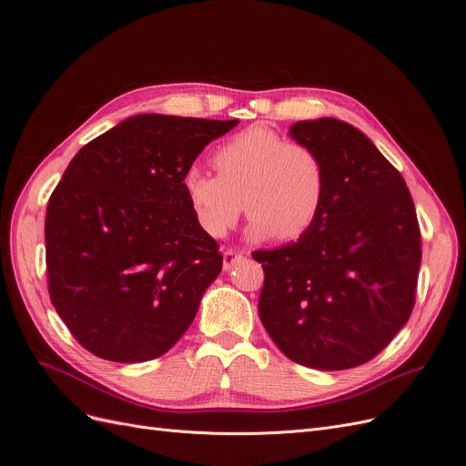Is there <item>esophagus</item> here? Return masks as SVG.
Instances as JSON below:
<instances>
[{"label": "esophagus", "mask_w": 466, "mask_h": 466, "mask_svg": "<svg viewBox=\"0 0 466 466\" xmlns=\"http://www.w3.org/2000/svg\"><path fill=\"white\" fill-rule=\"evenodd\" d=\"M241 257H243V255H241L239 251H236V249H227V251H225V260H223L225 270H230V268H232Z\"/></svg>", "instance_id": "obj_1"}]
</instances>
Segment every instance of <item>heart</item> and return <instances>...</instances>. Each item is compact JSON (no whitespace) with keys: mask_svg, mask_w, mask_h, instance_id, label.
I'll return each mask as SVG.
<instances>
[{"mask_svg":"<svg viewBox=\"0 0 466 466\" xmlns=\"http://www.w3.org/2000/svg\"><path fill=\"white\" fill-rule=\"evenodd\" d=\"M213 166L217 176L190 166L181 179L196 223L211 238L238 223L243 204L251 239H299L323 211L327 167L321 157L264 125L228 137L215 151Z\"/></svg>","mask_w":466,"mask_h":466,"instance_id":"1","label":"heart"}]
</instances>
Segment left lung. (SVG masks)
I'll use <instances>...</instances> for the list:
<instances>
[{"label": "left lung", "mask_w": 466, "mask_h": 466, "mask_svg": "<svg viewBox=\"0 0 466 466\" xmlns=\"http://www.w3.org/2000/svg\"><path fill=\"white\" fill-rule=\"evenodd\" d=\"M290 136L325 162L327 200L302 238L253 253L264 270L258 315L290 360L353 369L410 319L421 266L418 215L399 169L348 122L300 120Z\"/></svg>", "instance_id": "obj_1"}]
</instances>
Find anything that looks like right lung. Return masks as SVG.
Listing matches in <instances>:
<instances>
[{
	"label": "right lung",
	"instance_id": "1",
	"mask_svg": "<svg viewBox=\"0 0 466 466\" xmlns=\"http://www.w3.org/2000/svg\"><path fill=\"white\" fill-rule=\"evenodd\" d=\"M238 120L136 115L73 157L45 217L48 295L92 355L143 362L190 327L223 268L181 187Z\"/></svg>",
	"mask_w": 466,
	"mask_h": 466
}]
</instances>
